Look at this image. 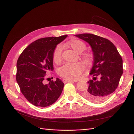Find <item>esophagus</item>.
Masks as SVG:
<instances>
[{"label": "esophagus", "mask_w": 134, "mask_h": 134, "mask_svg": "<svg viewBox=\"0 0 134 134\" xmlns=\"http://www.w3.org/2000/svg\"><path fill=\"white\" fill-rule=\"evenodd\" d=\"M64 83H67V82H77V80H71V79H64L63 80Z\"/></svg>", "instance_id": "esophagus-1"}]
</instances>
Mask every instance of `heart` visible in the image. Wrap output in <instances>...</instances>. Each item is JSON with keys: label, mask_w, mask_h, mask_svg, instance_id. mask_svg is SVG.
<instances>
[{"label": "heart", "mask_w": 134, "mask_h": 134, "mask_svg": "<svg viewBox=\"0 0 134 134\" xmlns=\"http://www.w3.org/2000/svg\"><path fill=\"white\" fill-rule=\"evenodd\" d=\"M67 45L71 47L76 52H82L86 47V45L82 41L76 38H72L67 43ZM62 48L60 46L55 47L52 53V59L54 63L58 64L62 60ZM84 58L87 60H90L91 55L90 54H85ZM84 69V65L82 63H68L60 67L58 71V74L66 79H77L81 75Z\"/></svg>", "instance_id": "b5f03b06"}]
</instances>
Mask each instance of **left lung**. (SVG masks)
<instances>
[{"label":"left lung","instance_id":"left-lung-1","mask_svg":"<svg viewBox=\"0 0 134 134\" xmlns=\"http://www.w3.org/2000/svg\"><path fill=\"white\" fill-rule=\"evenodd\" d=\"M75 36L90 44L94 56L90 72L93 79L88 82V88L83 96L91 102H103L118 87L123 74L122 59L116 46L108 39L91 34Z\"/></svg>","mask_w":134,"mask_h":134}]
</instances>
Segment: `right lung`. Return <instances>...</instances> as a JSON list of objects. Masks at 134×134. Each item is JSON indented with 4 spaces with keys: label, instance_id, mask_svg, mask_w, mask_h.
Returning <instances> with one entry per match:
<instances>
[{
    "label": "right lung",
    "instance_id": "obj_1",
    "mask_svg": "<svg viewBox=\"0 0 134 134\" xmlns=\"http://www.w3.org/2000/svg\"><path fill=\"white\" fill-rule=\"evenodd\" d=\"M44 37L29 44L17 62L16 80L25 98L34 106L45 107L59 98L64 84L60 79L44 84L46 72L54 70L52 53L67 37Z\"/></svg>",
    "mask_w": 134,
    "mask_h": 134
}]
</instances>
